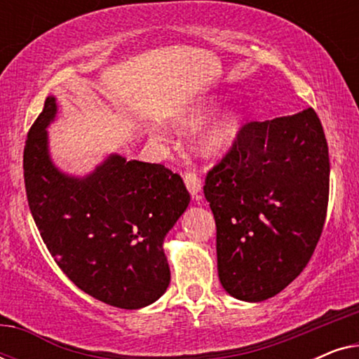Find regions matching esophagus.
<instances>
[{
    "label": "esophagus",
    "instance_id": "34e87169",
    "mask_svg": "<svg viewBox=\"0 0 359 359\" xmlns=\"http://www.w3.org/2000/svg\"><path fill=\"white\" fill-rule=\"evenodd\" d=\"M184 183H186V188H188L189 194L193 196V198H198L199 193H201V180L198 173H194V171H188V173L184 175Z\"/></svg>",
    "mask_w": 359,
    "mask_h": 359
}]
</instances>
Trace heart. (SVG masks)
Here are the masks:
<instances>
[{
  "instance_id": "b5f03b06",
  "label": "heart",
  "mask_w": 359,
  "mask_h": 359,
  "mask_svg": "<svg viewBox=\"0 0 359 359\" xmlns=\"http://www.w3.org/2000/svg\"><path fill=\"white\" fill-rule=\"evenodd\" d=\"M208 111H194L191 114L181 117L178 124L181 127H194L204 121ZM245 114L240 107H230L219 117L204 127L198 135V149L209 158H219L232 149L243 129Z\"/></svg>"
}]
</instances>
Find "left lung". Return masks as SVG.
Wrapping results in <instances>:
<instances>
[{
  "mask_svg": "<svg viewBox=\"0 0 359 359\" xmlns=\"http://www.w3.org/2000/svg\"><path fill=\"white\" fill-rule=\"evenodd\" d=\"M328 183V145L312 107L243 126L204 184L230 296L266 301L301 274L325 224Z\"/></svg>",
  "mask_w": 359,
  "mask_h": 359,
  "instance_id": "8db88e82",
  "label": "left lung"
}]
</instances>
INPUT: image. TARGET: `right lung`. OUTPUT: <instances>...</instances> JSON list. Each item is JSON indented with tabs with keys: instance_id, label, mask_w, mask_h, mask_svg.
<instances>
[{
	"instance_id": "obj_1",
	"label": "right lung",
	"mask_w": 359,
	"mask_h": 359,
	"mask_svg": "<svg viewBox=\"0 0 359 359\" xmlns=\"http://www.w3.org/2000/svg\"><path fill=\"white\" fill-rule=\"evenodd\" d=\"M55 114L48 96L24 147L29 209L43 243L91 297L129 311L149 306L170 284L163 240L188 208V189L163 165L117 154L83 178L62 173L48 154Z\"/></svg>"
}]
</instances>
